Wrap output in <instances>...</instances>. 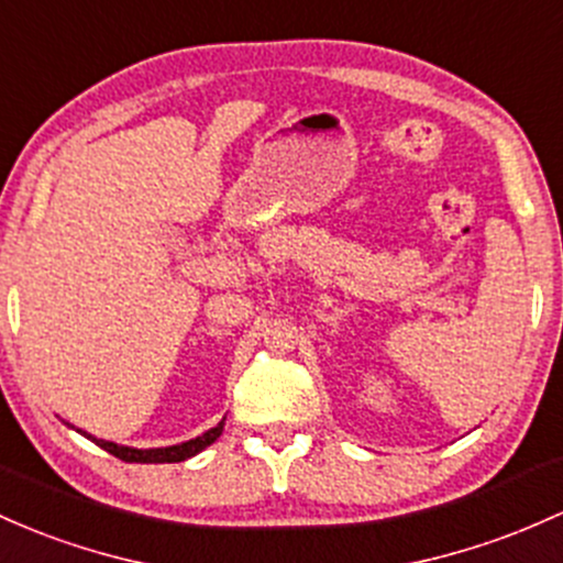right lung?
<instances>
[{
  "instance_id": "obj_1",
  "label": "right lung",
  "mask_w": 563,
  "mask_h": 563,
  "mask_svg": "<svg viewBox=\"0 0 563 563\" xmlns=\"http://www.w3.org/2000/svg\"><path fill=\"white\" fill-rule=\"evenodd\" d=\"M69 424V422H66ZM74 428V424H69ZM221 430H224V419H221L216 428H211L208 432H202V435L191 438V441H184V443H176V446H163V449H133V446H120V443L114 441H103V438H92L88 432H82L85 438H90V441H96V446H101L103 452L114 454L117 460L122 462H144V465H159V462H184L189 460V456L200 454L202 449H208L216 438L221 435Z\"/></svg>"
}]
</instances>
